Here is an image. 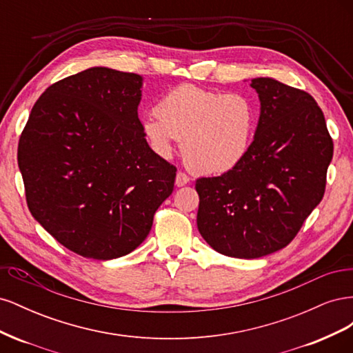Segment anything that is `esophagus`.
Listing matches in <instances>:
<instances>
[{"label":"esophagus","mask_w":353,"mask_h":353,"mask_svg":"<svg viewBox=\"0 0 353 353\" xmlns=\"http://www.w3.org/2000/svg\"><path fill=\"white\" fill-rule=\"evenodd\" d=\"M190 183V178L184 172H178L175 176V185L176 187H184Z\"/></svg>","instance_id":"esophagus-1"}]
</instances>
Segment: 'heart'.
Returning a JSON list of instances; mask_svg holds the SVG:
<instances>
[{
	"mask_svg": "<svg viewBox=\"0 0 353 353\" xmlns=\"http://www.w3.org/2000/svg\"><path fill=\"white\" fill-rule=\"evenodd\" d=\"M154 112L141 122L145 140L165 159L183 141L187 166L200 175H223L240 166L258 126V108L248 95L190 83L168 91Z\"/></svg>",
	"mask_w": 353,
	"mask_h": 353,
	"instance_id": "b5f03b06",
	"label": "heart"
}]
</instances>
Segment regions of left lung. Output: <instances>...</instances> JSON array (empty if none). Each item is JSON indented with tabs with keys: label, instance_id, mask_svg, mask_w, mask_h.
<instances>
[{
	"label": "left lung",
	"instance_id": "8db88e82",
	"mask_svg": "<svg viewBox=\"0 0 353 353\" xmlns=\"http://www.w3.org/2000/svg\"><path fill=\"white\" fill-rule=\"evenodd\" d=\"M261 113L250 152L231 172L200 178L197 228L213 250L256 259L290 243L323 200L333 140L305 91L254 78Z\"/></svg>",
	"mask_w": 353,
	"mask_h": 353
}]
</instances>
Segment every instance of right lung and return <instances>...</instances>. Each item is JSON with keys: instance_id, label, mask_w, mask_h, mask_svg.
I'll return each instance as SVG.
<instances>
[{"instance_id": "obj_1", "label": "right lung", "mask_w": 353, "mask_h": 353, "mask_svg": "<svg viewBox=\"0 0 353 353\" xmlns=\"http://www.w3.org/2000/svg\"><path fill=\"white\" fill-rule=\"evenodd\" d=\"M144 78L90 68L51 85L32 108L17 163L28 208L66 249L110 261L148 236L176 169L138 119Z\"/></svg>"}]
</instances>
